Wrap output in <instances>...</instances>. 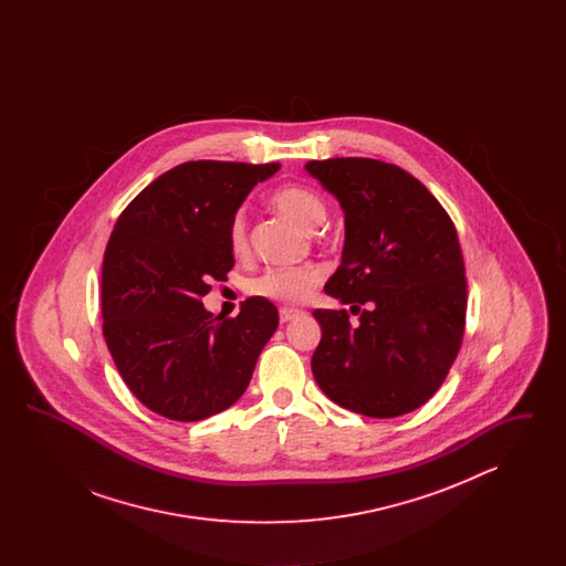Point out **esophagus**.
<instances>
[{
	"label": "esophagus",
	"mask_w": 566,
	"mask_h": 566,
	"mask_svg": "<svg viewBox=\"0 0 566 566\" xmlns=\"http://www.w3.org/2000/svg\"><path fill=\"white\" fill-rule=\"evenodd\" d=\"M295 316H298V310H293V307H282V310H280V323H289V321H293Z\"/></svg>",
	"instance_id": "1"
}]
</instances>
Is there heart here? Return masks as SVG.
Masks as SVG:
<instances>
[{
    "mask_svg": "<svg viewBox=\"0 0 566 566\" xmlns=\"http://www.w3.org/2000/svg\"><path fill=\"white\" fill-rule=\"evenodd\" d=\"M271 206L310 231L316 229L326 214L323 199L316 192L296 185L275 190L271 195ZM229 245L235 256H243L248 252V229L242 214L231 220ZM318 280H321V273L312 268H293V270L280 268V270L265 271L263 275L254 277L248 289L252 295L265 296L271 301L301 303L310 296Z\"/></svg>",
    "mask_w": 566,
    "mask_h": 566,
    "instance_id": "heart-1",
    "label": "heart"
}]
</instances>
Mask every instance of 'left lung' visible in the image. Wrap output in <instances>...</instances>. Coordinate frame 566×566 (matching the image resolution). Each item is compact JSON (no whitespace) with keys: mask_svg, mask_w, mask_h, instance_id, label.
Returning a JSON list of instances; mask_svg holds the SVG:
<instances>
[{"mask_svg":"<svg viewBox=\"0 0 566 566\" xmlns=\"http://www.w3.org/2000/svg\"><path fill=\"white\" fill-rule=\"evenodd\" d=\"M344 212L342 263L324 293L346 310H316L323 328L312 374L324 395L369 418L427 403L462 342L467 280L450 216L422 182L376 159L305 163Z\"/></svg>","mask_w":566,"mask_h":566,"instance_id":"8db88e82","label":"left lung"}]
</instances>
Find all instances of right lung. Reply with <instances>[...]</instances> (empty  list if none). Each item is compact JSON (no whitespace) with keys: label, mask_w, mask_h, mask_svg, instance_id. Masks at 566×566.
I'll list each match as a JSON object with an SVG mask.
<instances>
[{"label":"right lung","mask_w":566,"mask_h":566,"mask_svg":"<svg viewBox=\"0 0 566 566\" xmlns=\"http://www.w3.org/2000/svg\"><path fill=\"white\" fill-rule=\"evenodd\" d=\"M280 163L189 161L165 171L118 216L102 270L104 337L135 397L163 418L197 422L243 395L277 328V310L250 296L235 318L201 298L235 259L231 220Z\"/></svg>","instance_id":"add662e5"}]
</instances>
